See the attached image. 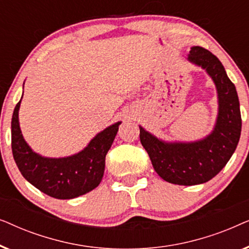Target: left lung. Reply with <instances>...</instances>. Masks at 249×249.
Masks as SVG:
<instances>
[{
	"mask_svg": "<svg viewBox=\"0 0 249 249\" xmlns=\"http://www.w3.org/2000/svg\"><path fill=\"white\" fill-rule=\"evenodd\" d=\"M188 61L205 69L215 84L219 113L213 131L197 142H166L139 127L141 142L156 173L165 181L181 186L199 185L214 178L236 151L241 132L236 87L220 60L210 51L193 46Z\"/></svg>",
	"mask_w": 249,
	"mask_h": 249,
	"instance_id": "8db88e82",
	"label": "left lung"
}]
</instances>
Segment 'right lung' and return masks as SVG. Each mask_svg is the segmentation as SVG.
Listing matches in <instances>:
<instances>
[{"label": "right lung", "instance_id": "right-lung-1", "mask_svg": "<svg viewBox=\"0 0 249 249\" xmlns=\"http://www.w3.org/2000/svg\"><path fill=\"white\" fill-rule=\"evenodd\" d=\"M20 103L21 100L12 115L11 146L13 159L23 178L42 193L57 199L74 198L96 188L104 175L105 156L121 122L97 134L77 154L59 159L44 158L34 152L22 137L18 117Z\"/></svg>", "mask_w": 249, "mask_h": 249}]
</instances>
